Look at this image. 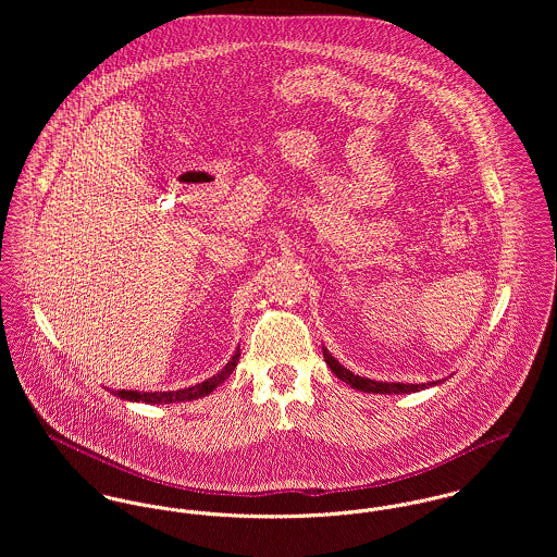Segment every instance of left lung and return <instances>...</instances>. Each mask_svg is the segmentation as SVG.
<instances>
[{
	"label": "left lung",
	"mask_w": 557,
	"mask_h": 557,
	"mask_svg": "<svg viewBox=\"0 0 557 557\" xmlns=\"http://www.w3.org/2000/svg\"><path fill=\"white\" fill-rule=\"evenodd\" d=\"M323 358H325V364L330 367V371L345 384H349L351 388L356 391H362V393H373V395H400V393H418V391H424L429 386H435L440 382H431V384H388V382H375V380H367V377H360V375H354L351 371H347L338 360H334L327 349H323Z\"/></svg>",
	"instance_id": "8db88e82"
}]
</instances>
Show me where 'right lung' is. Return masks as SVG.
I'll use <instances>...</instances> for the list:
<instances>
[{
    "instance_id": "add662e5",
    "label": "right lung",
    "mask_w": 557,
    "mask_h": 557,
    "mask_svg": "<svg viewBox=\"0 0 557 557\" xmlns=\"http://www.w3.org/2000/svg\"><path fill=\"white\" fill-rule=\"evenodd\" d=\"M239 360V349L234 354V358L225 364V369L221 373H216L214 377L197 384V386H190V388H184V391H171V393H137V391H115L113 395L115 397L124 398V400H141V403H182V400H193V398L206 397L210 395L216 386H221L236 369Z\"/></svg>"
}]
</instances>
